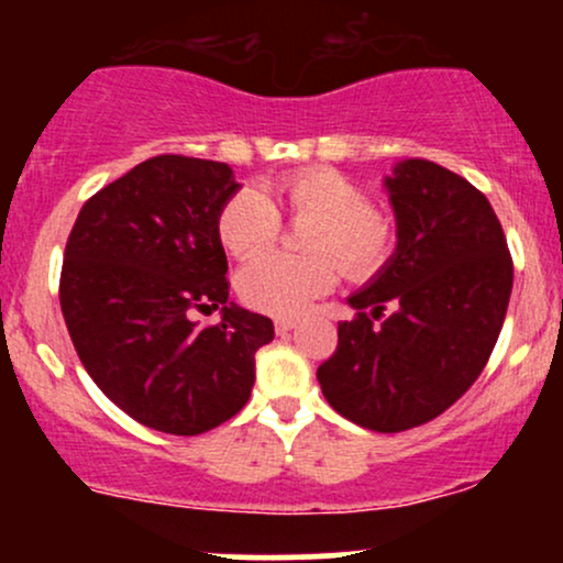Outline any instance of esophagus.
<instances>
[{
    "label": "esophagus",
    "mask_w": 563,
    "mask_h": 563,
    "mask_svg": "<svg viewBox=\"0 0 563 563\" xmlns=\"http://www.w3.org/2000/svg\"><path fill=\"white\" fill-rule=\"evenodd\" d=\"M294 328H296V320H290V318L275 320V331H277V335H286L288 331H294Z\"/></svg>",
    "instance_id": "1"
}]
</instances>
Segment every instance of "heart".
<instances>
[{"label":"heart","mask_w":563,"mask_h":563,"mask_svg":"<svg viewBox=\"0 0 563 563\" xmlns=\"http://www.w3.org/2000/svg\"><path fill=\"white\" fill-rule=\"evenodd\" d=\"M307 224L303 260L264 256L238 280L251 309L296 318L335 283V264L349 280H367L391 260L397 224L389 211L367 203V192L341 172L303 169L269 185V192L241 190L224 200L217 235L235 260H256L280 238L283 222Z\"/></svg>","instance_id":"b5f03b06"}]
</instances>
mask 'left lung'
I'll return each instance as SVG.
<instances>
[{
    "instance_id": "obj_1",
    "label": "left lung",
    "mask_w": 563,
    "mask_h": 563,
    "mask_svg": "<svg viewBox=\"0 0 563 563\" xmlns=\"http://www.w3.org/2000/svg\"><path fill=\"white\" fill-rule=\"evenodd\" d=\"M384 185L397 251L349 296L357 314L339 322L318 380L335 412L397 434L434 421L479 378L506 320L514 262L493 206L461 174L410 158Z\"/></svg>"
}]
</instances>
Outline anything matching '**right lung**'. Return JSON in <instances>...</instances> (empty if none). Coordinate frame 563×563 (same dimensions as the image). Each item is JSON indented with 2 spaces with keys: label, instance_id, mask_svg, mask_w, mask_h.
<instances>
[{
  "label": "right lung",
  "instance_id": "right-lung-1",
  "mask_svg": "<svg viewBox=\"0 0 563 563\" xmlns=\"http://www.w3.org/2000/svg\"><path fill=\"white\" fill-rule=\"evenodd\" d=\"M232 169L156 156L81 206L66 243L60 309L81 365L129 418L196 437L249 402L254 357L273 320L228 303V256L217 235ZM223 307L198 329L196 311Z\"/></svg>",
  "mask_w": 563,
  "mask_h": 563
}]
</instances>
